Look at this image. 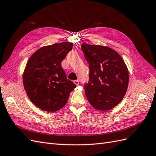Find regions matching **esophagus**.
I'll return each instance as SVG.
<instances>
[{"instance_id":"esophagus-1","label":"esophagus","mask_w":156,"mask_h":156,"mask_svg":"<svg viewBox=\"0 0 156 156\" xmlns=\"http://www.w3.org/2000/svg\"><path fill=\"white\" fill-rule=\"evenodd\" d=\"M73 83L76 84V85L77 86V85H79V81L78 80H75V81H73Z\"/></svg>"}]
</instances>
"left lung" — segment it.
<instances>
[{
  "label": "left lung",
  "instance_id": "8db88e82",
  "mask_svg": "<svg viewBox=\"0 0 156 156\" xmlns=\"http://www.w3.org/2000/svg\"><path fill=\"white\" fill-rule=\"evenodd\" d=\"M81 49L90 69L89 81L84 85L87 100L97 110H110L120 103L128 87L124 61L108 47L84 43Z\"/></svg>",
  "mask_w": 156,
  "mask_h": 156
}]
</instances>
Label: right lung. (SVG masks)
Masks as SVG:
<instances>
[{
    "mask_svg": "<svg viewBox=\"0 0 156 156\" xmlns=\"http://www.w3.org/2000/svg\"><path fill=\"white\" fill-rule=\"evenodd\" d=\"M71 42L45 46L33 54L23 73V85L28 97L41 110L55 112L68 101L76 85L67 79L61 66L72 49Z\"/></svg>",
    "mask_w": 156,
    "mask_h": 156,
    "instance_id": "1",
    "label": "right lung"
}]
</instances>
